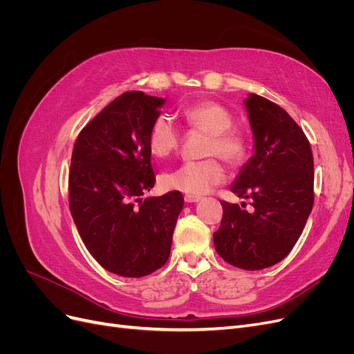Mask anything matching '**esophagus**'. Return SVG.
I'll return each mask as SVG.
<instances>
[{
    "label": "esophagus",
    "instance_id": "esophagus-1",
    "mask_svg": "<svg viewBox=\"0 0 354 354\" xmlns=\"http://www.w3.org/2000/svg\"><path fill=\"white\" fill-rule=\"evenodd\" d=\"M185 201L187 203H195V202H199L201 201V196H192V195H186L185 196Z\"/></svg>",
    "mask_w": 354,
    "mask_h": 354
}]
</instances>
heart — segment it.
<instances>
[{"instance_id":"obj_1","label":"heart","mask_w":354,"mask_h":354,"mask_svg":"<svg viewBox=\"0 0 354 354\" xmlns=\"http://www.w3.org/2000/svg\"><path fill=\"white\" fill-rule=\"evenodd\" d=\"M186 124L192 130L208 136L203 155H218L229 164H239L246 152L245 138L241 133L230 130L233 125L232 113L224 106L205 100L189 106L183 111ZM180 143V131L174 121L160 113L149 130V146L156 156H167L174 152ZM226 171L217 158L198 162H185L174 169L165 171L159 183L167 190H178L183 194L199 196L220 185Z\"/></svg>"}]
</instances>
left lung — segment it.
<instances>
[{
  "instance_id": "1",
  "label": "left lung",
  "mask_w": 354,
  "mask_h": 354,
  "mask_svg": "<svg viewBox=\"0 0 354 354\" xmlns=\"http://www.w3.org/2000/svg\"><path fill=\"white\" fill-rule=\"evenodd\" d=\"M254 155L230 185L252 209L221 202L214 246L224 261L261 270L282 261L301 236L313 208V153L301 128L281 106L250 93L243 100Z\"/></svg>"
}]
</instances>
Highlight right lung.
<instances>
[{
  "mask_svg": "<svg viewBox=\"0 0 354 354\" xmlns=\"http://www.w3.org/2000/svg\"><path fill=\"white\" fill-rule=\"evenodd\" d=\"M165 99L128 91L85 125L73 146L69 207L85 248L106 270L142 277L171 251L183 195L155 186L149 130Z\"/></svg>",
  "mask_w": 354,
  "mask_h": 354,
  "instance_id": "obj_1",
  "label": "right lung"
}]
</instances>
